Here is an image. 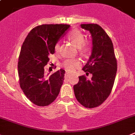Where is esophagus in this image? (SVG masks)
I'll return each instance as SVG.
<instances>
[{
    "label": "esophagus",
    "mask_w": 135,
    "mask_h": 135,
    "mask_svg": "<svg viewBox=\"0 0 135 135\" xmlns=\"http://www.w3.org/2000/svg\"><path fill=\"white\" fill-rule=\"evenodd\" d=\"M70 74H69V73H68V72H66L65 74V78H68V77H70Z\"/></svg>",
    "instance_id": "34e87169"
}]
</instances>
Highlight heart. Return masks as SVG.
<instances>
[{"mask_svg":"<svg viewBox=\"0 0 135 135\" xmlns=\"http://www.w3.org/2000/svg\"><path fill=\"white\" fill-rule=\"evenodd\" d=\"M68 39L70 41L78 47L79 51L82 54H85L88 51L90 45L87 41H84V35L79 30H73L69 34ZM59 49V43L55 45V49L57 51ZM81 65V61L78 59H69L65 60L63 64V66L67 71L74 73Z\"/></svg>","mask_w":135,"mask_h":135,"instance_id":"b5f03b06","label":"heart"}]
</instances>
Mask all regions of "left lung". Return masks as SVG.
Listing matches in <instances>:
<instances>
[{"label": "left lung", "mask_w": 135, "mask_h": 135, "mask_svg": "<svg viewBox=\"0 0 135 135\" xmlns=\"http://www.w3.org/2000/svg\"><path fill=\"white\" fill-rule=\"evenodd\" d=\"M89 31L92 38V54L82 70L92 74L90 80L84 76L79 77L74 86L77 100L86 108H92L102 104L108 97L113 87L117 71L113 44L110 38L97 24H81Z\"/></svg>", "instance_id": "left-lung-1"}]
</instances>
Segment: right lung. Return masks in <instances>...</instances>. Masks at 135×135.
<instances>
[{
    "label": "right lung",
    "mask_w": 135,
    "mask_h": 135,
    "mask_svg": "<svg viewBox=\"0 0 135 135\" xmlns=\"http://www.w3.org/2000/svg\"><path fill=\"white\" fill-rule=\"evenodd\" d=\"M70 27L64 24L37 26L29 32L22 45L18 62L20 86L37 106H48L59 94L65 70L60 69L49 76L44 67L49 61V55L55 53V45Z\"/></svg>",
    "instance_id": "1"
}]
</instances>
